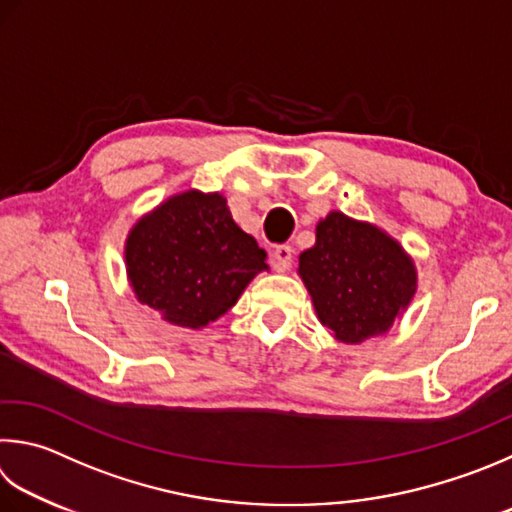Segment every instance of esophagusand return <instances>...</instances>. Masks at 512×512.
<instances>
[{
  "label": "esophagus",
  "mask_w": 512,
  "mask_h": 512,
  "mask_svg": "<svg viewBox=\"0 0 512 512\" xmlns=\"http://www.w3.org/2000/svg\"><path fill=\"white\" fill-rule=\"evenodd\" d=\"M291 262H293V248L291 246H277L273 250V266H275V271L286 273L288 268H291Z\"/></svg>",
  "instance_id": "1"
}]
</instances>
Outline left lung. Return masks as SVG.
<instances>
[{
	"mask_svg": "<svg viewBox=\"0 0 512 512\" xmlns=\"http://www.w3.org/2000/svg\"><path fill=\"white\" fill-rule=\"evenodd\" d=\"M297 275L322 327L345 345L385 336L418 288L416 264L401 241L340 210L318 221Z\"/></svg>",
	"mask_w": 512,
	"mask_h": 512,
	"instance_id": "8db88e82",
	"label": "left lung"
}]
</instances>
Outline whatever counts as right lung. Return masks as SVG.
<instances>
[{
    "label": "right lung",
    "instance_id": "right-lung-1",
    "mask_svg": "<svg viewBox=\"0 0 512 512\" xmlns=\"http://www.w3.org/2000/svg\"><path fill=\"white\" fill-rule=\"evenodd\" d=\"M123 253L136 300L194 331L228 313L255 275L268 271L266 250L235 224L224 194L194 188L138 217Z\"/></svg>",
    "mask_w": 512,
    "mask_h": 512
}]
</instances>
